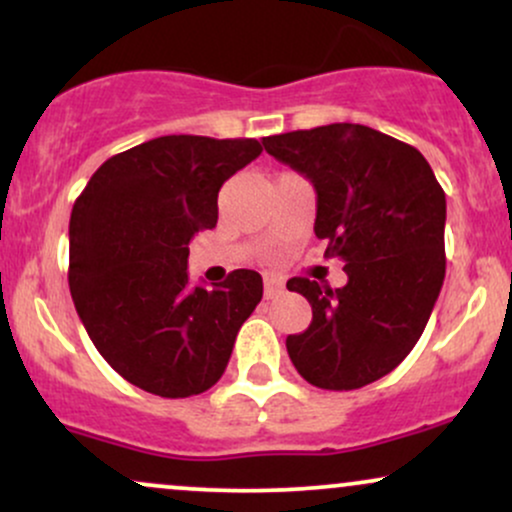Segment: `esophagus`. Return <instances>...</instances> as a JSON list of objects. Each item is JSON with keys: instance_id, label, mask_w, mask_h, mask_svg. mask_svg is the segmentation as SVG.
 Listing matches in <instances>:
<instances>
[{"instance_id": "1", "label": "esophagus", "mask_w": 512, "mask_h": 512, "mask_svg": "<svg viewBox=\"0 0 512 512\" xmlns=\"http://www.w3.org/2000/svg\"><path fill=\"white\" fill-rule=\"evenodd\" d=\"M284 291V284H281L279 279H264V298H276L279 293Z\"/></svg>"}]
</instances>
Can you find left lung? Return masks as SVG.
<instances>
[{
	"label": "left lung",
	"mask_w": 512,
	"mask_h": 512,
	"mask_svg": "<svg viewBox=\"0 0 512 512\" xmlns=\"http://www.w3.org/2000/svg\"><path fill=\"white\" fill-rule=\"evenodd\" d=\"M313 182L315 236L342 257V289L293 276L286 289L313 308L286 349L322 390H358L395 370L431 317L445 279V192L421 151L351 122L262 139Z\"/></svg>",
	"instance_id": "1"
}]
</instances>
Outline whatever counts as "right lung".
<instances>
[{
    "instance_id": "1",
    "label": "right lung",
    "mask_w": 512,
    "mask_h": 512,
    "mask_svg": "<svg viewBox=\"0 0 512 512\" xmlns=\"http://www.w3.org/2000/svg\"><path fill=\"white\" fill-rule=\"evenodd\" d=\"M262 154L257 139L170 134L115 154L69 219V291L88 337L127 383L190 397L219 383L262 276L187 284L195 233L219 221V190Z\"/></svg>"
}]
</instances>
